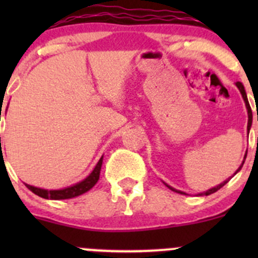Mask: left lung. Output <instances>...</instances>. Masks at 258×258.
<instances>
[{
	"mask_svg": "<svg viewBox=\"0 0 258 258\" xmlns=\"http://www.w3.org/2000/svg\"><path fill=\"white\" fill-rule=\"evenodd\" d=\"M236 86H237V87H238V90H240V92H241L242 97H243V101H244V103H246L247 113H248V123H247V131L249 132V128H251V124H252V111H251V107H249V103H248V100H247V95H246V91H244V87H243V85H242L241 82H237V83H236ZM246 156H247V152H246V155H244L243 162H242V165L240 166V167H238V170L236 171V173H237L238 171H240L241 168H242V166H243V163H244V160H246ZM228 179H230V178H228ZM228 179H226L225 182H222V183H220V184H218V186H216V187H213V188L209 189V191H206V192H202V194H199V195H200V196H202V195H205V196H209V195H211V194H215L216 191H218V189H220L221 187H223V186H225L226 183H227V182H228ZM165 184H166V183H165ZM166 186H167L168 188H170V189H172V191H175V192H178V194H181V195H186V194H184V192H181V191H178V189L173 188V187L168 186V184H166Z\"/></svg>",
	"mask_w": 258,
	"mask_h": 258,
	"instance_id": "1",
	"label": "left lung"
}]
</instances>
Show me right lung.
<instances>
[{
	"label": "right lung",
	"mask_w": 258,
	"mask_h": 258,
	"mask_svg": "<svg viewBox=\"0 0 258 258\" xmlns=\"http://www.w3.org/2000/svg\"><path fill=\"white\" fill-rule=\"evenodd\" d=\"M0 144H1V139H0ZM102 158L103 156L100 158V161L97 162L96 167L93 168V171L87 176V177L83 179V181L79 182V183L74 184V186L66 187V188H62V189H43V188H38V187H35V186H30V184L27 183H26V186H27V188L30 189V191H32L33 194L46 200L74 199V197H77L80 196V195L85 194V192L90 191V189L97 183L98 178H100Z\"/></svg>",
	"instance_id": "1"
}]
</instances>
